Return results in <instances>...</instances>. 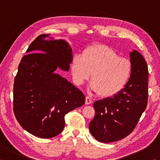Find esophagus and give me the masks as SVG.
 <instances>
[{"label":"esophagus","instance_id":"esophagus-1","mask_svg":"<svg viewBox=\"0 0 160 160\" xmlns=\"http://www.w3.org/2000/svg\"><path fill=\"white\" fill-rule=\"evenodd\" d=\"M91 102H92V100H91V98H89V97H86L85 104H90Z\"/></svg>","mask_w":160,"mask_h":160}]
</instances>
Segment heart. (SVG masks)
<instances>
[{"label": "heart", "instance_id": "heart-1", "mask_svg": "<svg viewBox=\"0 0 160 160\" xmlns=\"http://www.w3.org/2000/svg\"><path fill=\"white\" fill-rule=\"evenodd\" d=\"M131 69L130 61L104 44L88 46L82 55L76 54L71 62L75 83L81 85L92 73L90 88L105 98L113 96L123 89L130 78Z\"/></svg>", "mask_w": 160, "mask_h": 160}]
</instances>
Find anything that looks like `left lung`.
<instances>
[{
    "label": "left lung",
    "mask_w": 160,
    "mask_h": 160,
    "mask_svg": "<svg viewBox=\"0 0 160 160\" xmlns=\"http://www.w3.org/2000/svg\"><path fill=\"white\" fill-rule=\"evenodd\" d=\"M131 73L128 82L113 96L93 103L96 115L89 123L91 134L98 141L109 143L127 137L145 111L148 101V67L136 50L129 54Z\"/></svg>",
    "instance_id": "8db88e82"
}]
</instances>
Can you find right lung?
Here are the masks:
<instances>
[{"instance_id":"right-lung-1","label":"right lung","mask_w":160,"mask_h":160,"mask_svg":"<svg viewBox=\"0 0 160 160\" xmlns=\"http://www.w3.org/2000/svg\"><path fill=\"white\" fill-rule=\"evenodd\" d=\"M50 35H40L30 44L13 85L16 118L25 130L41 138L60 134L64 115L85 102L82 91L56 73L58 68L69 70L72 49L65 40Z\"/></svg>"}]
</instances>
